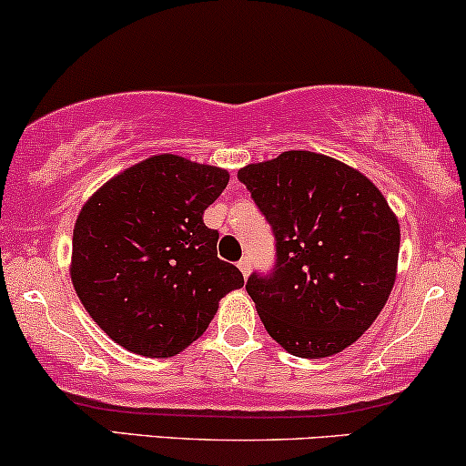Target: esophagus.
Listing matches in <instances>:
<instances>
[{"label":"esophagus","mask_w":466,"mask_h":466,"mask_svg":"<svg viewBox=\"0 0 466 466\" xmlns=\"http://www.w3.org/2000/svg\"><path fill=\"white\" fill-rule=\"evenodd\" d=\"M238 268H239V272L244 274V277H248V274H250V268H252L250 257H242V259H239V263H238Z\"/></svg>","instance_id":"1"}]
</instances>
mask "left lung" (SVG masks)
<instances>
[{
  "label": "left lung",
  "mask_w": 466,
  "mask_h": 466,
  "mask_svg": "<svg viewBox=\"0 0 466 466\" xmlns=\"http://www.w3.org/2000/svg\"><path fill=\"white\" fill-rule=\"evenodd\" d=\"M272 224L277 266L246 291L268 335L300 359L359 339L391 294L400 222L363 172L313 151H285L238 172Z\"/></svg>",
  "instance_id": "obj_1"
}]
</instances>
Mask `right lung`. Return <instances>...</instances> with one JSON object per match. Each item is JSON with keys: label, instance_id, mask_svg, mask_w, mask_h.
Masks as SVG:
<instances>
[{"label": "right lung", "instance_id": "right-lung-1", "mask_svg": "<svg viewBox=\"0 0 466 466\" xmlns=\"http://www.w3.org/2000/svg\"><path fill=\"white\" fill-rule=\"evenodd\" d=\"M228 172L162 153L129 166L86 200L73 228L71 280L96 326L129 352L168 359L197 341L218 302L244 287L218 259L205 209Z\"/></svg>", "mask_w": 466, "mask_h": 466}]
</instances>
